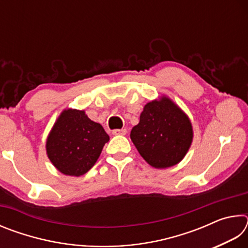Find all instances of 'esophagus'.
Masks as SVG:
<instances>
[{
    "label": "esophagus",
    "instance_id": "34e87169",
    "mask_svg": "<svg viewBox=\"0 0 248 248\" xmlns=\"http://www.w3.org/2000/svg\"><path fill=\"white\" fill-rule=\"evenodd\" d=\"M127 133V129H115L112 130V134L114 136H124V134Z\"/></svg>",
    "mask_w": 248,
    "mask_h": 248
}]
</instances>
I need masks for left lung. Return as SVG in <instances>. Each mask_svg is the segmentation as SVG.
Wrapping results in <instances>:
<instances>
[{
	"mask_svg": "<svg viewBox=\"0 0 248 248\" xmlns=\"http://www.w3.org/2000/svg\"><path fill=\"white\" fill-rule=\"evenodd\" d=\"M194 132L188 116L166 96L148 103L130 138L142 157L155 169H167L182 161Z\"/></svg>",
	"mask_w": 248,
	"mask_h": 248,
	"instance_id": "1",
	"label": "left lung"
}]
</instances>
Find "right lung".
<instances>
[{
    "instance_id": "1",
    "label": "right lung",
    "mask_w": 248,
    "mask_h": 248,
    "mask_svg": "<svg viewBox=\"0 0 248 248\" xmlns=\"http://www.w3.org/2000/svg\"><path fill=\"white\" fill-rule=\"evenodd\" d=\"M108 141L102 124L91 120L85 111L65 109L49 133L46 150L59 171L78 177L94 166Z\"/></svg>"
}]
</instances>
